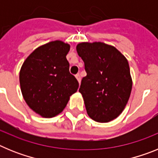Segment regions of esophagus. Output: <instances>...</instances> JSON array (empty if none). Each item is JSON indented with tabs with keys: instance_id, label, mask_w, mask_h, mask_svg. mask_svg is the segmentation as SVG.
I'll return each mask as SVG.
<instances>
[{
	"instance_id": "esophagus-1",
	"label": "esophagus",
	"mask_w": 158,
	"mask_h": 158,
	"mask_svg": "<svg viewBox=\"0 0 158 158\" xmlns=\"http://www.w3.org/2000/svg\"><path fill=\"white\" fill-rule=\"evenodd\" d=\"M76 78H77V80L78 81V82H79V84H80L81 83V76L79 73L76 75Z\"/></svg>"
}]
</instances>
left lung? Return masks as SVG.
<instances>
[{
    "label": "left lung",
    "instance_id": "obj_1",
    "mask_svg": "<svg viewBox=\"0 0 158 158\" xmlns=\"http://www.w3.org/2000/svg\"><path fill=\"white\" fill-rule=\"evenodd\" d=\"M77 51L87 73L79 92L88 115L96 122H110L120 115L131 93L127 60L115 47L100 42L79 43Z\"/></svg>",
    "mask_w": 158,
    "mask_h": 158
}]
</instances>
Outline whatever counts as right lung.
I'll return each mask as SVG.
<instances>
[{
	"label": "right lung",
	"mask_w": 158,
	"mask_h": 158,
	"mask_svg": "<svg viewBox=\"0 0 158 158\" xmlns=\"http://www.w3.org/2000/svg\"><path fill=\"white\" fill-rule=\"evenodd\" d=\"M69 44L59 40L35 49L19 72L23 99L35 112L51 118L62 112L79 83L69 73Z\"/></svg>",
	"instance_id": "obj_1"
}]
</instances>
